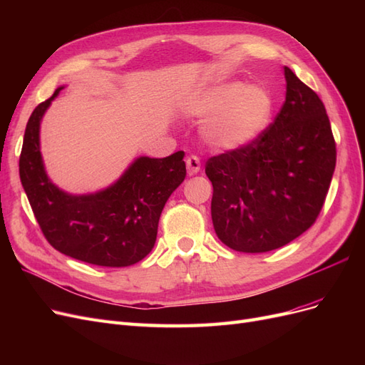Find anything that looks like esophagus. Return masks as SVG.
<instances>
[{
    "label": "esophagus",
    "instance_id": "34e87169",
    "mask_svg": "<svg viewBox=\"0 0 365 365\" xmlns=\"http://www.w3.org/2000/svg\"><path fill=\"white\" fill-rule=\"evenodd\" d=\"M185 164H187V173H189V175H196L197 172L201 170V160H200V157L190 155L189 158H187Z\"/></svg>",
    "mask_w": 365,
    "mask_h": 365
}]
</instances>
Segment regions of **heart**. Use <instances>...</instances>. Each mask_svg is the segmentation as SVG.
Wrapping results in <instances>:
<instances>
[{
    "label": "heart",
    "instance_id": "obj_1",
    "mask_svg": "<svg viewBox=\"0 0 365 365\" xmlns=\"http://www.w3.org/2000/svg\"><path fill=\"white\" fill-rule=\"evenodd\" d=\"M272 97L262 86L230 82L212 88L192 103V113L212 117L204 128L210 145L240 149L256 141L272 117Z\"/></svg>",
    "mask_w": 365,
    "mask_h": 365
}]
</instances>
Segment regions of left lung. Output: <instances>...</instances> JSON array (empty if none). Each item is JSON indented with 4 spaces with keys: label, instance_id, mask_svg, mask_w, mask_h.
<instances>
[{
    "label": "left lung",
    "instance_id": "1",
    "mask_svg": "<svg viewBox=\"0 0 365 365\" xmlns=\"http://www.w3.org/2000/svg\"><path fill=\"white\" fill-rule=\"evenodd\" d=\"M286 98L251 145L208 158L212 219L222 244L240 252L277 250L311 228L336 164L324 103L284 67Z\"/></svg>",
    "mask_w": 365,
    "mask_h": 365
}]
</instances>
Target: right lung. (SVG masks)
Instances as JSON below:
<instances>
[{
	"mask_svg": "<svg viewBox=\"0 0 365 365\" xmlns=\"http://www.w3.org/2000/svg\"><path fill=\"white\" fill-rule=\"evenodd\" d=\"M63 86L31 113L19 157V178L48 244L97 267H130L155 245L158 220L169 196L185 178L184 152L140 157L121 178L93 195L74 196L54 185L43 169L39 125Z\"/></svg>",
	"mask_w": 365,
	"mask_h": 365,
	"instance_id": "right-lung-1",
	"label": "right lung"
}]
</instances>
